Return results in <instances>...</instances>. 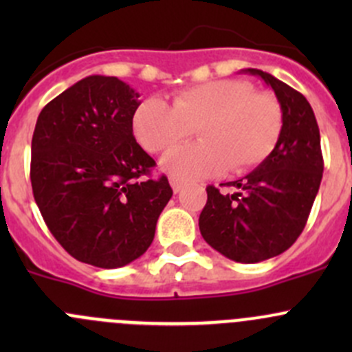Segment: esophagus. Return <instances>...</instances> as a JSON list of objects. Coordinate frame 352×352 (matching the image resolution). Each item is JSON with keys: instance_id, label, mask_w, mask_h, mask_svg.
Instances as JSON below:
<instances>
[{"instance_id": "1", "label": "esophagus", "mask_w": 352, "mask_h": 352, "mask_svg": "<svg viewBox=\"0 0 352 352\" xmlns=\"http://www.w3.org/2000/svg\"><path fill=\"white\" fill-rule=\"evenodd\" d=\"M170 186H172L173 192H179V190H182L184 187V180L177 179V177H170Z\"/></svg>"}]
</instances>
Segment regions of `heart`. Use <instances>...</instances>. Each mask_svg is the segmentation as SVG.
Wrapping results in <instances>:
<instances>
[{
    "label": "heart",
    "instance_id": "obj_1",
    "mask_svg": "<svg viewBox=\"0 0 352 352\" xmlns=\"http://www.w3.org/2000/svg\"><path fill=\"white\" fill-rule=\"evenodd\" d=\"M285 116L278 98L243 80H214L173 94L172 105L144 98L133 113V133L150 153H163L194 133L199 143L170 151L162 166L180 179L245 173L271 156Z\"/></svg>",
    "mask_w": 352,
    "mask_h": 352
}]
</instances>
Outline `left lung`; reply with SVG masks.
Segmentation results:
<instances>
[{
    "instance_id": "left-lung-1",
    "label": "left lung",
    "mask_w": 352,
    "mask_h": 352,
    "mask_svg": "<svg viewBox=\"0 0 352 352\" xmlns=\"http://www.w3.org/2000/svg\"><path fill=\"white\" fill-rule=\"evenodd\" d=\"M285 116L278 146L243 179L228 182L240 189L221 194L206 187L208 202L199 216L202 239L225 257L243 264L265 261L287 250L303 232L324 173L320 131L307 98L261 69Z\"/></svg>"
}]
</instances>
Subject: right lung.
<instances>
[{
	"instance_id": "1",
	"label": "right lung",
	"mask_w": 352,
	"mask_h": 352,
	"mask_svg": "<svg viewBox=\"0 0 352 352\" xmlns=\"http://www.w3.org/2000/svg\"><path fill=\"white\" fill-rule=\"evenodd\" d=\"M140 94L116 76L83 78L38 113L32 138V192L49 232L71 257L116 269L155 239L172 197L168 179L133 134Z\"/></svg>"
}]
</instances>
